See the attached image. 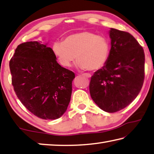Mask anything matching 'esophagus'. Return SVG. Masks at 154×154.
<instances>
[{
	"label": "esophagus",
	"instance_id": "obj_1",
	"mask_svg": "<svg viewBox=\"0 0 154 154\" xmlns=\"http://www.w3.org/2000/svg\"><path fill=\"white\" fill-rule=\"evenodd\" d=\"M83 75H84L85 76L87 77V78H91V75L90 74H84Z\"/></svg>",
	"mask_w": 154,
	"mask_h": 154
}]
</instances>
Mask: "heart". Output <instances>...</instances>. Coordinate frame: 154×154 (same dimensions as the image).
<instances>
[{"mask_svg":"<svg viewBox=\"0 0 154 154\" xmlns=\"http://www.w3.org/2000/svg\"><path fill=\"white\" fill-rule=\"evenodd\" d=\"M52 51L61 66L69 67L76 57L78 67L95 71L107 63L110 45L106 37L85 30L69 35L63 42H54Z\"/></svg>","mask_w":154,"mask_h":154,"instance_id":"b5f03b06","label":"heart"}]
</instances>
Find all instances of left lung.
Here are the masks:
<instances>
[{"instance_id": "left-lung-1", "label": "left lung", "mask_w": 154, "mask_h": 154, "mask_svg": "<svg viewBox=\"0 0 154 154\" xmlns=\"http://www.w3.org/2000/svg\"><path fill=\"white\" fill-rule=\"evenodd\" d=\"M111 49L107 63L91 77V98L103 111L114 113L132 103L145 77L143 48L127 32L111 28Z\"/></svg>"}]
</instances>
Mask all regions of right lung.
<instances>
[{
  "instance_id": "1",
  "label": "right lung",
  "mask_w": 154,
  "mask_h": 154,
  "mask_svg": "<svg viewBox=\"0 0 154 154\" xmlns=\"http://www.w3.org/2000/svg\"><path fill=\"white\" fill-rule=\"evenodd\" d=\"M9 67L16 95L29 112L44 120L66 112L75 74L57 62L52 48L36 41L21 43Z\"/></svg>"
}]
</instances>
